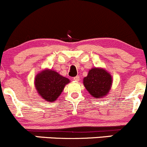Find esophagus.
Instances as JSON below:
<instances>
[{"label": "esophagus", "mask_w": 147, "mask_h": 147, "mask_svg": "<svg viewBox=\"0 0 147 147\" xmlns=\"http://www.w3.org/2000/svg\"><path fill=\"white\" fill-rule=\"evenodd\" d=\"M73 79L74 80V81H79V76H75V77H74V78Z\"/></svg>", "instance_id": "1"}]
</instances>
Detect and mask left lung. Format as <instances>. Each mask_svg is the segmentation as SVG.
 Instances as JSON below:
<instances>
[{
  "mask_svg": "<svg viewBox=\"0 0 147 147\" xmlns=\"http://www.w3.org/2000/svg\"><path fill=\"white\" fill-rule=\"evenodd\" d=\"M111 84V76L104 69L96 68L91 69L87 76L84 78V86L94 98H102L107 95Z\"/></svg>",
  "mask_w": 147,
  "mask_h": 147,
  "instance_id": "left-lung-1",
  "label": "left lung"
}]
</instances>
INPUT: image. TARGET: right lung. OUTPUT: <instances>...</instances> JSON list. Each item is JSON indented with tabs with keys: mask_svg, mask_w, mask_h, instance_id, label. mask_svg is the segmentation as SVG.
Instances as JSON below:
<instances>
[{
	"mask_svg": "<svg viewBox=\"0 0 147 147\" xmlns=\"http://www.w3.org/2000/svg\"><path fill=\"white\" fill-rule=\"evenodd\" d=\"M69 79L52 70H45L37 74L35 86L38 93L48 101H54L60 96Z\"/></svg>",
	"mask_w": 147,
	"mask_h": 147,
	"instance_id": "1",
	"label": "right lung"
}]
</instances>
